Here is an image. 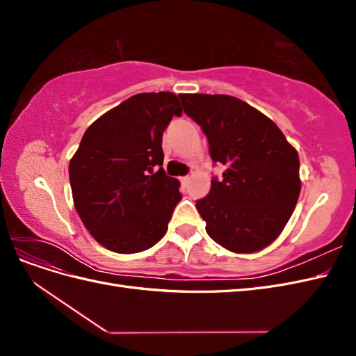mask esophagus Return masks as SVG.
Instances as JSON below:
<instances>
[{
	"label": "esophagus",
	"instance_id": "1",
	"mask_svg": "<svg viewBox=\"0 0 356 356\" xmlns=\"http://www.w3.org/2000/svg\"><path fill=\"white\" fill-rule=\"evenodd\" d=\"M190 178H191V177H188V175H187V177H182V178H181V182H182V184H184V186H187L188 182H190Z\"/></svg>",
	"mask_w": 356,
	"mask_h": 356
}]
</instances>
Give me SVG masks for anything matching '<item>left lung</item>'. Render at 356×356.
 Here are the masks:
<instances>
[{
	"mask_svg": "<svg viewBox=\"0 0 356 356\" xmlns=\"http://www.w3.org/2000/svg\"><path fill=\"white\" fill-rule=\"evenodd\" d=\"M184 113L208 136L222 181L196 202L211 238L236 254L264 250L282 233L300 196V160L270 118L229 95L181 93Z\"/></svg>",
	"mask_w": 356,
	"mask_h": 356,
	"instance_id": "obj_1",
	"label": "left lung"
}]
</instances>
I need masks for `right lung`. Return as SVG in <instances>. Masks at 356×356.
Returning a JSON list of instances; mask_svg holds the SVG:
<instances>
[{
    "label": "right lung",
    "mask_w": 356,
    "mask_h": 356,
    "mask_svg": "<svg viewBox=\"0 0 356 356\" xmlns=\"http://www.w3.org/2000/svg\"><path fill=\"white\" fill-rule=\"evenodd\" d=\"M174 115H182L175 93H138L84 132L70 161L74 207L106 250L141 252L165 236L181 200L179 181L161 168V138Z\"/></svg>",
    "instance_id": "add662e5"
}]
</instances>
